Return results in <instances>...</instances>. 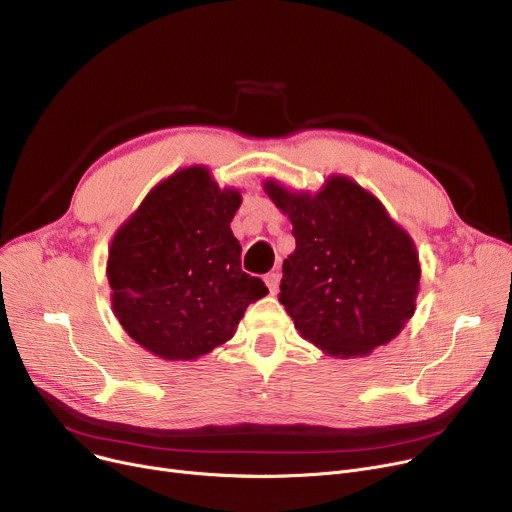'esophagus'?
<instances>
[{"label": "esophagus", "mask_w": 512, "mask_h": 512, "mask_svg": "<svg viewBox=\"0 0 512 512\" xmlns=\"http://www.w3.org/2000/svg\"><path fill=\"white\" fill-rule=\"evenodd\" d=\"M265 284H267V288H270V292L274 294L276 290H278V286H280V272H270V274H265Z\"/></svg>", "instance_id": "34e87169"}]
</instances>
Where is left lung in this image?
Segmentation results:
<instances>
[{
	"instance_id": "obj_1",
	"label": "left lung",
	"mask_w": 512,
	"mask_h": 512,
	"mask_svg": "<svg viewBox=\"0 0 512 512\" xmlns=\"http://www.w3.org/2000/svg\"><path fill=\"white\" fill-rule=\"evenodd\" d=\"M263 188L297 240L280 303L299 334L332 357L369 355L398 336L415 313L421 267L384 205L346 176H330L317 195L276 180Z\"/></svg>"
}]
</instances>
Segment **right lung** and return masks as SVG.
<instances>
[{
	"mask_svg": "<svg viewBox=\"0 0 512 512\" xmlns=\"http://www.w3.org/2000/svg\"><path fill=\"white\" fill-rule=\"evenodd\" d=\"M236 188L203 166L159 182L114 234L107 257L112 309L155 357L191 361L230 340L247 307L267 294L240 270L230 222Z\"/></svg>",
	"mask_w": 512,
	"mask_h": 512,
	"instance_id": "add662e5",
	"label": "right lung"
}]
</instances>
